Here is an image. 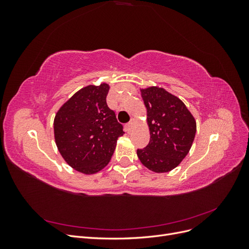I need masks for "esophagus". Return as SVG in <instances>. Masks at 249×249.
Returning a JSON list of instances; mask_svg holds the SVG:
<instances>
[{
    "instance_id": "esophagus-1",
    "label": "esophagus",
    "mask_w": 249,
    "mask_h": 249,
    "mask_svg": "<svg viewBox=\"0 0 249 249\" xmlns=\"http://www.w3.org/2000/svg\"><path fill=\"white\" fill-rule=\"evenodd\" d=\"M133 125H134V120H131V122L125 125V131L127 133H130L132 131V129H133Z\"/></svg>"
}]
</instances>
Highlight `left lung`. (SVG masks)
Wrapping results in <instances>:
<instances>
[{
    "label": "left lung",
    "instance_id": "left-lung-1",
    "mask_svg": "<svg viewBox=\"0 0 249 249\" xmlns=\"http://www.w3.org/2000/svg\"><path fill=\"white\" fill-rule=\"evenodd\" d=\"M146 107L150 139L137 149L140 162L154 172L176 168L189 153L196 133V122L178 97L160 87L141 89Z\"/></svg>",
    "mask_w": 249,
    "mask_h": 249
}]
</instances>
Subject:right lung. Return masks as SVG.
Masks as SVG:
<instances>
[{
	"mask_svg": "<svg viewBox=\"0 0 249 249\" xmlns=\"http://www.w3.org/2000/svg\"><path fill=\"white\" fill-rule=\"evenodd\" d=\"M106 83L80 89L62 105L54 119L59 153L71 167L93 175L106 167L124 134L123 125L106 102Z\"/></svg>",
	"mask_w": 249,
	"mask_h": 249,
	"instance_id": "1",
	"label": "right lung"
}]
</instances>
